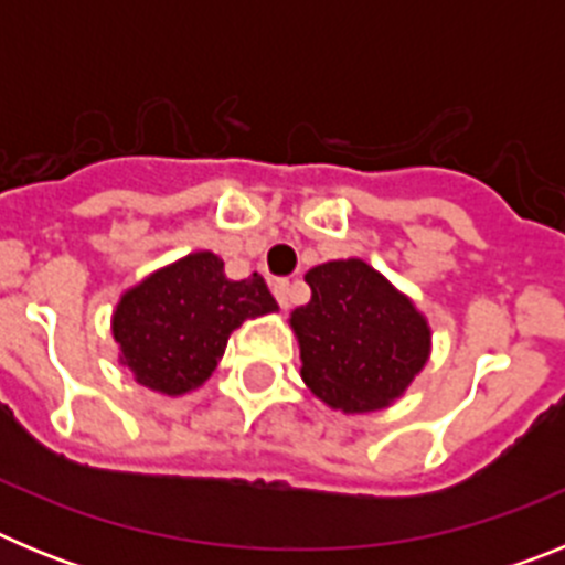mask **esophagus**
<instances>
[{"label":"esophagus","instance_id":"obj_1","mask_svg":"<svg viewBox=\"0 0 565 565\" xmlns=\"http://www.w3.org/2000/svg\"><path fill=\"white\" fill-rule=\"evenodd\" d=\"M271 291H274V297H277L279 306H282V308L291 306V282H288L286 277L271 279Z\"/></svg>","mask_w":565,"mask_h":565}]
</instances>
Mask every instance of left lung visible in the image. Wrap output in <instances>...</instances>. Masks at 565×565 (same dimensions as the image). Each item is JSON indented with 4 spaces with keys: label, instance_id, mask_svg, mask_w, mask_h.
Returning <instances> with one entry per match:
<instances>
[{
    "label": "left lung",
    "instance_id": "left-lung-1",
    "mask_svg": "<svg viewBox=\"0 0 565 565\" xmlns=\"http://www.w3.org/2000/svg\"><path fill=\"white\" fill-rule=\"evenodd\" d=\"M306 282L291 328L311 393L342 413L387 407L430 356L427 319L362 259L322 263Z\"/></svg>",
    "mask_w": 565,
    "mask_h": 565
}]
</instances>
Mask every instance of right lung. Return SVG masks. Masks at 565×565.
<instances>
[{
	"mask_svg": "<svg viewBox=\"0 0 565 565\" xmlns=\"http://www.w3.org/2000/svg\"><path fill=\"white\" fill-rule=\"evenodd\" d=\"M277 311L259 274L232 282L223 259L198 252L154 271L115 308L121 362L149 391L181 396L201 387L243 319Z\"/></svg>",
	"mask_w": 565,
	"mask_h": 565,
	"instance_id": "add662e5",
	"label": "right lung"
}]
</instances>
